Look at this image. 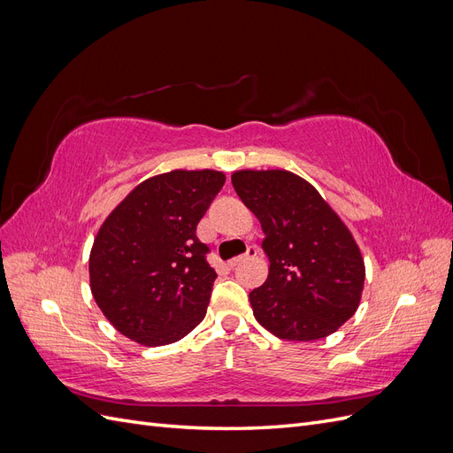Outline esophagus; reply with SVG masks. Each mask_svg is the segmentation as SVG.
Here are the masks:
<instances>
[{"mask_svg": "<svg viewBox=\"0 0 453 453\" xmlns=\"http://www.w3.org/2000/svg\"><path fill=\"white\" fill-rule=\"evenodd\" d=\"M257 253H258V248H257V245H255V243H250V245H248V250H245V253H243V255H238V257H234V258H230V260H228V265H230V266H236V265L240 263V260L248 258V257H257Z\"/></svg>", "mask_w": 453, "mask_h": 453, "instance_id": "34e87169", "label": "esophagus"}]
</instances>
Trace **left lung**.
<instances>
[{
	"instance_id": "1",
	"label": "left lung",
	"mask_w": 453,
	"mask_h": 453,
	"mask_svg": "<svg viewBox=\"0 0 453 453\" xmlns=\"http://www.w3.org/2000/svg\"><path fill=\"white\" fill-rule=\"evenodd\" d=\"M263 225L268 280L250 293L255 319L283 340L333 334L359 306L365 263L351 232L303 177L283 170L232 175Z\"/></svg>"
}]
</instances>
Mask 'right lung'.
Instances as JSON below:
<instances>
[{"label":"right lung","instance_id":"right-lung-1","mask_svg":"<svg viewBox=\"0 0 453 453\" xmlns=\"http://www.w3.org/2000/svg\"><path fill=\"white\" fill-rule=\"evenodd\" d=\"M223 185L221 172L173 170L135 187L105 219L90 251V289L119 333L164 346L203 319L217 273L196 226Z\"/></svg>","mask_w":453,"mask_h":453}]
</instances>
